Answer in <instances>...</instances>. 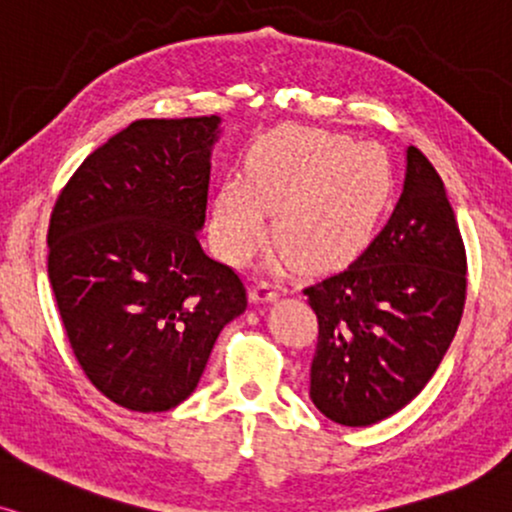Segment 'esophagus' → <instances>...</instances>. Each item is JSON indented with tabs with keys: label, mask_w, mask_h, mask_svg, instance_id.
<instances>
[{
	"label": "esophagus",
	"mask_w": 512,
	"mask_h": 512,
	"mask_svg": "<svg viewBox=\"0 0 512 512\" xmlns=\"http://www.w3.org/2000/svg\"><path fill=\"white\" fill-rule=\"evenodd\" d=\"M279 298L272 283H257L250 288V303H274Z\"/></svg>",
	"instance_id": "obj_1"
}]
</instances>
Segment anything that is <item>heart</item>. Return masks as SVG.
<instances>
[{
	"mask_svg": "<svg viewBox=\"0 0 512 512\" xmlns=\"http://www.w3.org/2000/svg\"><path fill=\"white\" fill-rule=\"evenodd\" d=\"M393 197L396 171L384 147L286 126L252 145L243 176L221 181L212 238L219 255L240 267L267 236V212H274L276 257L331 272L372 245Z\"/></svg>",
	"mask_w": 512,
	"mask_h": 512,
	"instance_id": "obj_1",
	"label": "heart"
}]
</instances>
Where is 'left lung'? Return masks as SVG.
<instances>
[{"mask_svg":"<svg viewBox=\"0 0 512 512\" xmlns=\"http://www.w3.org/2000/svg\"><path fill=\"white\" fill-rule=\"evenodd\" d=\"M465 245L441 176L417 147L372 245L305 288L319 322L310 398L343 427H369L434 377L465 307Z\"/></svg>","mask_w":512,"mask_h":512,"instance_id":"8db88e82","label":"left lung"}]
</instances>
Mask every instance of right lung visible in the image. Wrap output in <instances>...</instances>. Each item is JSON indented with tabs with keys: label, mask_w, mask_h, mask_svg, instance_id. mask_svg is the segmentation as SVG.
<instances>
[{
	"label": "right lung",
	"mask_w": 512,
	"mask_h": 512,
	"mask_svg": "<svg viewBox=\"0 0 512 512\" xmlns=\"http://www.w3.org/2000/svg\"><path fill=\"white\" fill-rule=\"evenodd\" d=\"M219 116L135 121L78 166L49 219L47 272L73 355L121 408L164 412L205 372L243 281L205 255Z\"/></svg>",
	"instance_id": "right-lung-1"
}]
</instances>
